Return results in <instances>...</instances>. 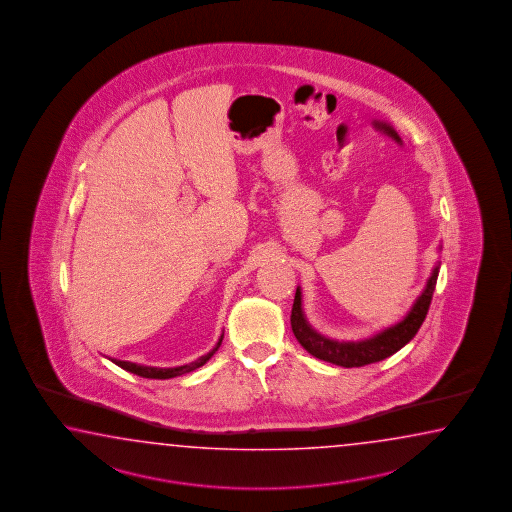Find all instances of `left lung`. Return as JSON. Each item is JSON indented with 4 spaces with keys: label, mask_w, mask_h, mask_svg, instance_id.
Returning a JSON list of instances; mask_svg holds the SVG:
<instances>
[{
    "label": "left lung",
    "mask_w": 512,
    "mask_h": 512,
    "mask_svg": "<svg viewBox=\"0 0 512 512\" xmlns=\"http://www.w3.org/2000/svg\"><path fill=\"white\" fill-rule=\"evenodd\" d=\"M437 274H439V263L435 265L432 276L428 278L425 291L415 300L412 309L408 311V315L404 316L401 322H397L395 326L386 327V329H382L381 333L359 340V342H338V340H331V338L316 333L315 329L309 326V322L305 320L304 309H302V291H300V287H296L293 311H291V327H293L294 337L302 344V348L307 349L316 359L326 360V362L337 364L342 368H360L366 364L388 359L390 355L406 346L415 337L419 327L423 326L432 296H434Z\"/></svg>",
    "instance_id": "1"
}]
</instances>
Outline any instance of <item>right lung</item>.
Returning a JSON list of instances; mask_svg holds the SVG:
<instances>
[{
	"mask_svg": "<svg viewBox=\"0 0 512 512\" xmlns=\"http://www.w3.org/2000/svg\"><path fill=\"white\" fill-rule=\"evenodd\" d=\"M221 340H223V335L219 337L216 348L212 349V351H208L207 355H203V357H199V359L190 362V364H185V366H177V368H153V366H141V364L128 362V360L111 359V362H115L122 370L135 373V375L144 377V379H172V377H179V375H185V373H190V371L201 368V366H203L205 362H208V359L218 351L219 346H221Z\"/></svg>",
	"mask_w": 512,
	"mask_h": 512,
	"instance_id": "right-lung-1",
	"label": "right lung"
}]
</instances>
